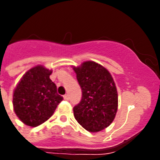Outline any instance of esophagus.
I'll use <instances>...</instances> for the list:
<instances>
[{
  "instance_id": "esophagus-1",
  "label": "esophagus",
  "mask_w": 160,
  "mask_h": 160,
  "mask_svg": "<svg viewBox=\"0 0 160 160\" xmlns=\"http://www.w3.org/2000/svg\"><path fill=\"white\" fill-rule=\"evenodd\" d=\"M64 99H65V100H69V99H70V97H69V95H64Z\"/></svg>"
}]
</instances>
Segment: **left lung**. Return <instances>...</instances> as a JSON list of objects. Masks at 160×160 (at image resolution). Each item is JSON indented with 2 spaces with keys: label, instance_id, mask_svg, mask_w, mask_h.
<instances>
[{
  "label": "left lung",
  "instance_id": "left-lung-1",
  "mask_svg": "<svg viewBox=\"0 0 160 160\" xmlns=\"http://www.w3.org/2000/svg\"><path fill=\"white\" fill-rule=\"evenodd\" d=\"M82 90L80 102L74 107L78 123L90 132L100 131L114 120L118 109V94L109 72L94 61L74 67Z\"/></svg>",
  "mask_w": 160,
  "mask_h": 160
}]
</instances>
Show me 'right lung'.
Wrapping results in <instances>:
<instances>
[{"label": "right lung", "instance_id": "add662e5", "mask_svg": "<svg viewBox=\"0 0 160 160\" xmlns=\"http://www.w3.org/2000/svg\"><path fill=\"white\" fill-rule=\"evenodd\" d=\"M51 72L41 65L32 68L23 75L14 91V110L26 125L36 127L46 122L63 100L50 79Z\"/></svg>", "mask_w": 160, "mask_h": 160}]
</instances>
